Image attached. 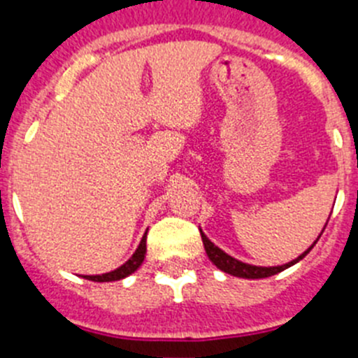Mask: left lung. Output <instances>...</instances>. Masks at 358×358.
Returning <instances> with one entry per match:
<instances>
[{
  "mask_svg": "<svg viewBox=\"0 0 358 358\" xmlns=\"http://www.w3.org/2000/svg\"><path fill=\"white\" fill-rule=\"evenodd\" d=\"M201 236H202V243H204V249H206V255L208 258H210L211 262H213L215 265H217L220 271H224V273L227 274H233V276H238V278H248V280H260V278H268V276H274V274L281 273V271H285V268H289L290 265L297 264L299 260H303L306 255H308L310 251H312V248L315 245V240L314 245L310 249H306L305 252H303L299 258H296V260L289 262V264L285 265H280V267H256V265H249V264H242V262L235 260V258H231L229 255H226V252L222 251V249H218L217 245H215L213 242H210V240L206 238V235L201 231Z\"/></svg>",
  "mask_w": 358,
  "mask_h": 358,
  "instance_id": "8db88e82",
  "label": "left lung"
}]
</instances>
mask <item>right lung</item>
Instances as JSON below:
<instances>
[{"label": "right lung", "instance_id": "add662e5", "mask_svg": "<svg viewBox=\"0 0 358 358\" xmlns=\"http://www.w3.org/2000/svg\"><path fill=\"white\" fill-rule=\"evenodd\" d=\"M145 252H147V236L141 238L140 245H138L136 252L132 255V258H129V262H125L122 267H118L116 271H110V273H106V274H98V276H84V278L91 281H118L122 280V278H127L129 274L134 273L136 268L143 264Z\"/></svg>", "mask_w": 358, "mask_h": 358}]
</instances>
